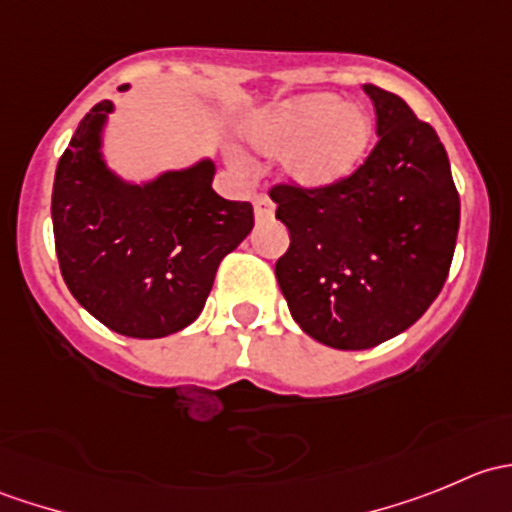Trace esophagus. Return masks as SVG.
Returning <instances> with one entry per match:
<instances>
[{"mask_svg": "<svg viewBox=\"0 0 512 512\" xmlns=\"http://www.w3.org/2000/svg\"><path fill=\"white\" fill-rule=\"evenodd\" d=\"M272 215H275V203H272L270 198H265V195H257L255 198V220L257 223L272 220Z\"/></svg>", "mask_w": 512, "mask_h": 512, "instance_id": "obj_1", "label": "esophagus"}]
</instances>
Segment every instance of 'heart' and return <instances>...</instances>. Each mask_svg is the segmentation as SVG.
<instances>
[{
  "mask_svg": "<svg viewBox=\"0 0 512 512\" xmlns=\"http://www.w3.org/2000/svg\"><path fill=\"white\" fill-rule=\"evenodd\" d=\"M240 136L260 156H282V178L302 190H327L364 160L374 118L359 103H339L327 91L282 98L240 121ZM235 163H242L232 153Z\"/></svg>",
  "mask_w": 512,
  "mask_h": 512,
  "instance_id": "b5f03b06",
  "label": "heart"
}]
</instances>
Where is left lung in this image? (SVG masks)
Wrapping results in <instances>:
<instances>
[{"label": "left lung", "instance_id": "8db88e82", "mask_svg": "<svg viewBox=\"0 0 512 512\" xmlns=\"http://www.w3.org/2000/svg\"><path fill=\"white\" fill-rule=\"evenodd\" d=\"M379 143L327 190H272L289 250L275 275L304 334L332 349H371L431 307L456 250L461 200L446 148L409 103L364 86Z\"/></svg>", "mask_w": 512, "mask_h": 512}]
</instances>
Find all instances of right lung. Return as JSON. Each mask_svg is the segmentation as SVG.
<instances>
[{"instance_id": "obj_1", "label": "right lung", "mask_w": 512, "mask_h": 512, "mask_svg": "<svg viewBox=\"0 0 512 512\" xmlns=\"http://www.w3.org/2000/svg\"><path fill=\"white\" fill-rule=\"evenodd\" d=\"M111 113L116 103L98 101L56 165V257L69 292L98 322L160 339L198 319L220 262L255 218L250 203L215 193L210 156L141 180L116 173L103 151Z\"/></svg>"}]
</instances>
